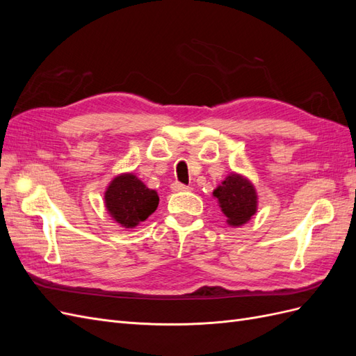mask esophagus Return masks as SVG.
<instances>
[{
	"mask_svg": "<svg viewBox=\"0 0 356 356\" xmlns=\"http://www.w3.org/2000/svg\"><path fill=\"white\" fill-rule=\"evenodd\" d=\"M170 188H172V191H187V190H190L188 186L181 184V182H174Z\"/></svg>",
	"mask_w": 356,
	"mask_h": 356,
	"instance_id": "esophagus-1",
	"label": "esophagus"
}]
</instances>
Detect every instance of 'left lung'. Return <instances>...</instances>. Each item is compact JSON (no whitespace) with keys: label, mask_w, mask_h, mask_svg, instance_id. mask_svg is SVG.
<instances>
[{"label":"left lung","mask_w":356,"mask_h":356,"mask_svg":"<svg viewBox=\"0 0 356 356\" xmlns=\"http://www.w3.org/2000/svg\"><path fill=\"white\" fill-rule=\"evenodd\" d=\"M212 195L218 199L220 208L227 217V224L233 227L248 222L257 212V191L251 181L239 174L227 175Z\"/></svg>","instance_id":"obj_1"}]
</instances>
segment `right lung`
I'll return each instance as SVG.
<instances>
[{"mask_svg": "<svg viewBox=\"0 0 356 356\" xmlns=\"http://www.w3.org/2000/svg\"><path fill=\"white\" fill-rule=\"evenodd\" d=\"M105 208L122 227L134 229L145 221L159 204L156 190L148 188L134 174L115 177L105 191Z\"/></svg>", "mask_w": 356, "mask_h": 356, "instance_id": "right-lung-1", "label": "right lung"}]
</instances>
